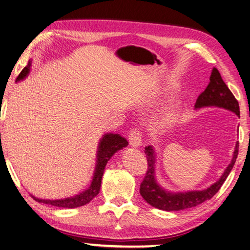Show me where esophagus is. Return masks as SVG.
Here are the masks:
<instances>
[{"mask_svg":"<svg viewBox=\"0 0 250 250\" xmlns=\"http://www.w3.org/2000/svg\"><path fill=\"white\" fill-rule=\"evenodd\" d=\"M129 143L130 145L133 146V147H139L142 145V135L141 131L136 128H133L129 133Z\"/></svg>","mask_w":250,"mask_h":250,"instance_id":"34e87169","label":"esophagus"}]
</instances>
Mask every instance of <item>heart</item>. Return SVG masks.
<instances>
[{"label": "heart", "mask_w": 250, "mask_h": 250, "mask_svg": "<svg viewBox=\"0 0 250 250\" xmlns=\"http://www.w3.org/2000/svg\"><path fill=\"white\" fill-rule=\"evenodd\" d=\"M174 119V109L170 108L169 110L165 111L163 115H161L158 120H157V125L158 126H166L173 121Z\"/></svg>", "instance_id": "heart-1"}]
</instances>
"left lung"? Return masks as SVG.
<instances>
[{"mask_svg": "<svg viewBox=\"0 0 250 250\" xmlns=\"http://www.w3.org/2000/svg\"><path fill=\"white\" fill-rule=\"evenodd\" d=\"M207 106H216L222 107L224 109L231 110L234 114L239 117V105L238 102L233 95V93L229 91L228 85L222 80L221 75L218 71L217 68H213L210 76V82L206 89L203 93H200L196 100L195 107L202 108ZM238 142L235 146V150L233 154V159L231 164L228 166V168L224 171L222 177L219 181L212 184L211 187L204 190H192V192L185 193H169L164 188H161L156 183L155 180V154L151 146L145 147V155L147 159V171H146L145 177L142 181L140 187V193L146 202L150 206L158 208L166 211H178L187 208L196 207L206 200L212 198L218 193V190L221 188L224 181L229 177V172L235 164L237 155H238Z\"/></svg>", "mask_w": 250, "mask_h": 250, "instance_id": "left-lung-1", "label": "left lung"}]
</instances>
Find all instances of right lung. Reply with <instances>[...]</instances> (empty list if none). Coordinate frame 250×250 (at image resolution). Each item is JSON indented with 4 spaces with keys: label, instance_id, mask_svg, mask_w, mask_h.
<instances>
[{
    "label": "right lung",
    "instance_id": "add662e5",
    "mask_svg": "<svg viewBox=\"0 0 250 250\" xmlns=\"http://www.w3.org/2000/svg\"><path fill=\"white\" fill-rule=\"evenodd\" d=\"M31 62H29L27 67H24L22 71L19 73L17 77V80H21L24 77L28 75L29 69H30ZM1 135V134H0ZM128 145V141L125 138H122L119 134H105L101 140V143L99 145V150H97V165L95 169L94 177H93V181L91 183V187L87 188L84 192L77 195L75 197L65 198V199H56V200H47V199H39L33 197L39 203L48 204L55 207L61 208H77L80 206H84L85 204L90 203L91 200L94 198L97 194L100 193L101 183L103 173L106 167V164L108 163L110 157L114 155L117 150L121 149L122 147H125Z\"/></svg>",
    "mask_w": 250,
    "mask_h": 250
}]
</instances>
